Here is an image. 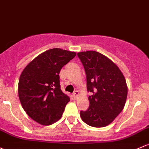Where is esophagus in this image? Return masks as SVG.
Returning <instances> with one entry per match:
<instances>
[{
    "instance_id": "esophagus-1",
    "label": "esophagus",
    "mask_w": 149,
    "mask_h": 149,
    "mask_svg": "<svg viewBox=\"0 0 149 149\" xmlns=\"http://www.w3.org/2000/svg\"><path fill=\"white\" fill-rule=\"evenodd\" d=\"M79 94V92L78 91H75L74 92H73V98H74V99H76V98H78V95Z\"/></svg>"
}]
</instances>
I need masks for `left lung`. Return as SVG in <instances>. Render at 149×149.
<instances>
[{"instance_id": "8db88e82", "label": "left lung", "mask_w": 149, "mask_h": 149, "mask_svg": "<svg viewBox=\"0 0 149 149\" xmlns=\"http://www.w3.org/2000/svg\"><path fill=\"white\" fill-rule=\"evenodd\" d=\"M86 76L89 108L81 111L86 123L95 128L106 126L122 111L127 98L126 79L118 67L94 51L77 54Z\"/></svg>"}]
</instances>
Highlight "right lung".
<instances>
[{
  "label": "right lung",
  "instance_id": "obj_1",
  "mask_svg": "<svg viewBox=\"0 0 149 149\" xmlns=\"http://www.w3.org/2000/svg\"><path fill=\"white\" fill-rule=\"evenodd\" d=\"M76 55L61 48L48 50L22 72L18 82L20 101L26 113L40 124L48 126L61 118L70 98L61 89L59 73Z\"/></svg>",
  "mask_w": 149,
  "mask_h": 149
}]
</instances>
